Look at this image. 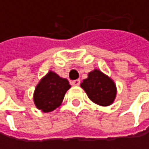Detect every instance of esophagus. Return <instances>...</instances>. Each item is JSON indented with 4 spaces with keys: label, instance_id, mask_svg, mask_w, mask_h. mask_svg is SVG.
<instances>
[{
    "label": "esophagus",
    "instance_id": "esophagus-1",
    "mask_svg": "<svg viewBox=\"0 0 149 149\" xmlns=\"http://www.w3.org/2000/svg\"><path fill=\"white\" fill-rule=\"evenodd\" d=\"M72 84L73 86H78L80 84V80L79 79H76V80H73L72 81Z\"/></svg>",
    "mask_w": 149,
    "mask_h": 149
}]
</instances>
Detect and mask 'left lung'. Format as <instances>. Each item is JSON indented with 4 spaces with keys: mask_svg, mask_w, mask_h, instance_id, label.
Returning a JSON list of instances; mask_svg holds the SVG:
<instances>
[{
    "mask_svg": "<svg viewBox=\"0 0 149 149\" xmlns=\"http://www.w3.org/2000/svg\"><path fill=\"white\" fill-rule=\"evenodd\" d=\"M80 85L93 103L101 106L110 105L116 96L114 81L97 69L89 72L88 77L84 79Z\"/></svg>",
    "mask_w": 149,
    "mask_h": 149,
    "instance_id": "1",
    "label": "left lung"
}]
</instances>
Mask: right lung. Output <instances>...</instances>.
Returning a JSON list of instances; mask_svg holds the SVG:
<instances>
[{
    "instance_id": "obj_1",
    "label": "right lung",
    "mask_w": 149,
    "mask_h": 149,
    "mask_svg": "<svg viewBox=\"0 0 149 149\" xmlns=\"http://www.w3.org/2000/svg\"><path fill=\"white\" fill-rule=\"evenodd\" d=\"M71 88L67 79L50 71L37 84L33 101L37 109L51 112L62 104L66 91Z\"/></svg>"
}]
</instances>
